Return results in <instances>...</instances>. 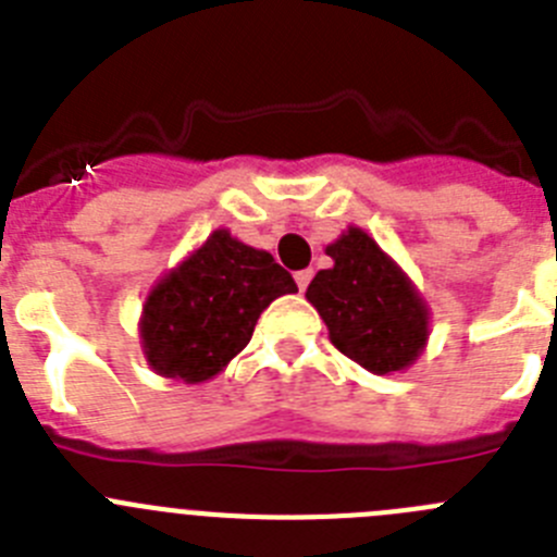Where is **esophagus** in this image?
Instances as JSON below:
<instances>
[{"mask_svg": "<svg viewBox=\"0 0 557 557\" xmlns=\"http://www.w3.org/2000/svg\"><path fill=\"white\" fill-rule=\"evenodd\" d=\"M310 277H313V272H310V269H302V272H297V274H294V280H297L299 290H305V288H308Z\"/></svg>", "mask_w": 557, "mask_h": 557, "instance_id": "obj_1", "label": "esophagus"}]
</instances>
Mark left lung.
<instances>
[{
    "instance_id": "8db88e82",
    "label": "left lung",
    "mask_w": 557,
    "mask_h": 557,
    "mask_svg": "<svg viewBox=\"0 0 557 557\" xmlns=\"http://www.w3.org/2000/svg\"><path fill=\"white\" fill-rule=\"evenodd\" d=\"M324 252L333 267L310 280L305 297L335 349L372 374L408 369L430 338V308L413 280L360 227L344 230Z\"/></svg>"
}]
</instances>
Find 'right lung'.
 Segmentation results:
<instances>
[{"instance_id":"obj_1","label":"right lung","mask_w":557,"mask_h":557,"mask_svg":"<svg viewBox=\"0 0 557 557\" xmlns=\"http://www.w3.org/2000/svg\"><path fill=\"white\" fill-rule=\"evenodd\" d=\"M294 290L267 249L213 230L147 294L138 322L144 358L160 377L205 383L247 347L260 313Z\"/></svg>"}]
</instances>
